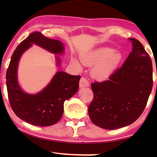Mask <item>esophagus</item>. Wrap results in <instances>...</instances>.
Instances as JSON below:
<instances>
[{"mask_svg": "<svg viewBox=\"0 0 157 157\" xmlns=\"http://www.w3.org/2000/svg\"><path fill=\"white\" fill-rule=\"evenodd\" d=\"M89 86V81L87 80L86 78L85 77H81L80 82H79V86L80 88H83V87H86Z\"/></svg>", "mask_w": 157, "mask_h": 157, "instance_id": "obj_1", "label": "esophagus"}]
</instances>
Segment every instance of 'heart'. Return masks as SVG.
Segmentation results:
<instances>
[{
	"instance_id": "obj_1",
	"label": "heart",
	"mask_w": 157,
	"mask_h": 157,
	"mask_svg": "<svg viewBox=\"0 0 157 157\" xmlns=\"http://www.w3.org/2000/svg\"><path fill=\"white\" fill-rule=\"evenodd\" d=\"M122 59L121 53L111 48H101L82 56V61L88 66H95L93 71L96 78L105 79L110 76ZM73 63L80 66L78 61L73 59Z\"/></svg>"
}]
</instances>
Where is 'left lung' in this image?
Segmentation results:
<instances>
[{"label":"left lung","instance_id":"left-lung-1","mask_svg":"<svg viewBox=\"0 0 157 157\" xmlns=\"http://www.w3.org/2000/svg\"><path fill=\"white\" fill-rule=\"evenodd\" d=\"M132 51L106 81L91 83L89 115L96 126L116 129L134 123L143 113L153 86L152 62L139 40L131 38Z\"/></svg>","mask_w":157,"mask_h":157}]
</instances>
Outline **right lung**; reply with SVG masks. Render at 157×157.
I'll use <instances>...</instances> for the list:
<instances>
[{"instance_id":"right-lung-1","label":"right lung","mask_w":157,"mask_h":157,"mask_svg":"<svg viewBox=\"0 0 157 157\" xmlns=\"http://www.w3.org/2000/svg\"><path fill=\"white\" fill-rule=\"evenodd\" d=\"M32 44L56 54L64 50L63 44L59 40L47 38L38 31L30 34L14 51L6 71L8 99L13 112L23 121L35 126H51L61 119L64 101L78 91L81 76L59 71L38 94L32 95L23 92L17 80V68L21 56Z\"/></svg>"}]
</instances>
